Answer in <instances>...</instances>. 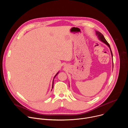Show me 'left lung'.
<instances>
[{
    "instance_id": "obj_1",
    "label": "left lung",
    "mask_w": 128,
    "mask_h": 128,
    "mask_svg": "<svg viewBox=\"0 0 128 128\" xmlns=\"http://www.w3.org/2000/svg\"><path fill=\"white\" fill-rule=\"evenodd\" d=\"M96 33L98 35V38H99V40H101L102 42H103L104 43H105L106 45H107L109 48H110V51H111V53H112V50H111V48H110V45H109V44L108 43V42L106 41V40H105V38H104V36L103 35V34H102L100 32H96Z\"/></svg>"
}]
</instances>
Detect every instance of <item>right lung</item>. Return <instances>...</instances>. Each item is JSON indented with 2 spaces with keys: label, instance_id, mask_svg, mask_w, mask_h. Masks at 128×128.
I'll list each match as a JSON object with an SVG mask.
<instances>
[{
  "label": "right lung",
  "instance_id": "add662e5",
  "mask_svg": "<svg viewBox=\"0 0 128 128\" xmlns=\"http://www.w3.org/2000/svg\"><path fill=\"white\" fill-rule=\"evenodd\" d=\"M58 74V73H57V74H56V76H54V78H55L56 77V76ZM53 84H54V80H53V82H52V88H53Z\"/></svg>",
  "mask_w": 128,
  "mask_h": 128
}]
</instances>
